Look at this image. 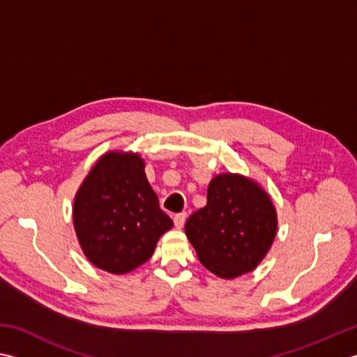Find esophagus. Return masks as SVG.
<instances>
[{"mask_svg":"<svg viewBox=\"0 0 357 357\" xmlns=\"http://www.w3.org/2000/svg\"><path fill=\"white\" fill-rule=\"evenodd\" d=\"M185 218H187V215L183 212V213H176L173 216V221H174V226H176L178 229H181L184 226V222H185Z\"/></svg>","mask_w":357,"mask_h":357,"instance_id":"esophagus-1","label":"esophagus"}]
</instances>
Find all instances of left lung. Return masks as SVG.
I'll list each match as a JSON object with an SVG mask.
<instances>
[{
    "instance_id": "1",
    "label": "left lung",
    "mask_w": 357,
    "mask_h": 357,
    "mask_svg": "<svg viewBox=\"0 0 357 357\" xmlns=\"http://www.w3.org/2000/svg\"><path fill=\"white\" fill-rule=\"evenodd\" d=\"M277 232L275 208L260 187L236 174H220L207 188V204L188 216L185 234L199 261L222 278L252 271Z\"/></svg>"
}]
</instances>
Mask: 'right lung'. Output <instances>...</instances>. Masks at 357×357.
<instances>
[{
    "label": "right lung",
    "instance_id": "add662e5",
    "mask_svg": "<svg viewBox=\"0 0 357 357\" xmlns=\"http://www.w3.org/2000/svg\"><path fill=\"white\" fill-rule=\"evenodd\" d=\"M172 226L137 155H105L77 192V236L89 261L103 271L125 274L141 266Z\"/></svg>",
    "mask_w": 357,
    "mask_h": 357
}]
</instances>
